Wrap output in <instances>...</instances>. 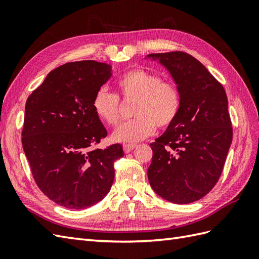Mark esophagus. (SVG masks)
<instances>
[{"instance_id": "obj_1", "label": "esophagus", "mask_w": 259, "mask_h": 259, "mask_svg": "<svg viewBox=\"0 0 259 259\" xmlns=\"http://www.w3.org/2000/svg\"><path fill=\"white\" fill-rule=\"evenodd\" d=\"M136 147H137L136 144H123L124 153H129V152H131Z\"/></svg>"}]
</instances>
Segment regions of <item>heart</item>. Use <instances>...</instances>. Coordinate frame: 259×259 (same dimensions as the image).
<instances>
[{"mask_svg":"<svg viewBox=\"0 0 259 259\" xmlns=\"http://www.w3.org/2000/svg\"><path fill=\"white\" fill-rule=\"evenodd\" d=\"M118 89L125 101H134L136 118L121 123L112 132L118 142L136 143L154 134L156 124L165 128L175 120L181 107V94L176 86L145 70H134L118 79ZM93 108L101 120L109 125L119 121V97L99 89L93 98Z\"/></svg>","mask_w":259,"mask_h":259,"instance_id":"obj_1","label":"heart"}]
</instances>
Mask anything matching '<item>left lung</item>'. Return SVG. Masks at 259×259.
<instances>
[{
	"label": "left lung",
	"instance_id": "left-lung-1",
	"mask_svg": "<svg viewBox=\"0 0 259 259\" xmlns=\"http://www.w3.org/2000/svg\"><path fill=\"white\" fill-rule=\"evenodd\" d=\"M148 58L169 72L181 94L175 120L150 144L153 156L149 182L165 200L194 202L214 187L227 160L233 137L228 97L208 69L186 52Z\"/></svg>",
	"mask_w": 259,
	"mask_h": 259
}]
</instances>
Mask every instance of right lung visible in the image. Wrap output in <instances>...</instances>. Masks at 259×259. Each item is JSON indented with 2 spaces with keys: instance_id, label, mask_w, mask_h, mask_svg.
<instances>
[{
  "instance_id": "add662e5",
  "label": "right lung",
  "mask_w": 259,
  "mask_h": 259,
  "mask_svg": "<svg viewBox=\"0 0 259 259\" xmlns=\"http://www.w3.org/2000/svg\"><path fill=\"white\" fill-rule=\"evenodd\" d=\"M111 71L93 60L65 63L26 102L22 143L31 174L39 189L64 208L86 209L104 199L114 183V162L123 156L121 144L92 149L107 136L93 98Z\"/></svg>"
}]
</instances>
